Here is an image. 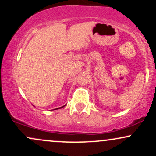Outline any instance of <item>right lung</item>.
<instances>
[{
  "instance_id": "1",
  "label": "right lung",
  "mask_w": 156,
  "mask_h": 156,
  "mask_svg": "<svg viewBox=\"0 0 156 156\" xmlns=\"http://www.w3.org/2000/svg\"><path fill=\"white\" fill-rule=\"evenodd\" d=\"M64 106H65V105H63V106H62V107H59V108H55V109H53V110H56V109H58V108H63Z\"/></svg>"
}]
</instances>
